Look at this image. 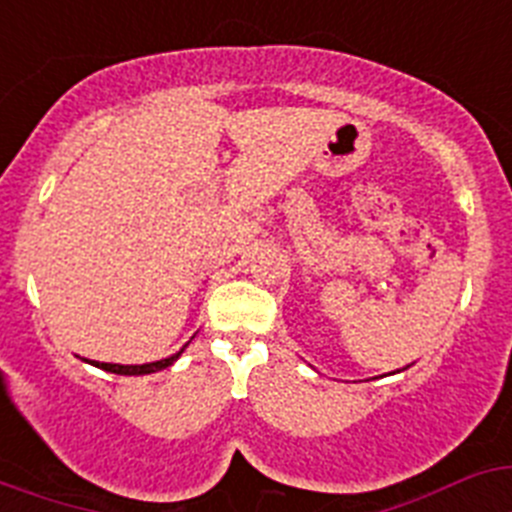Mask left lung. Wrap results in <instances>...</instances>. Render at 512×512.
<instances>
[{"instance_id": "1", "label": "left lung", "mask_w": 512, "mask_h": 512, "mask_svg": "<svg viewBox=\"0 0 512 512\" xmlns=\"http://www.w3.org/2000/svg\"><path fill=\"white\" fill-rule=\"evenodd\" d=\"M397 372H400V369H397Z\"/></svg>"}]
</instances>
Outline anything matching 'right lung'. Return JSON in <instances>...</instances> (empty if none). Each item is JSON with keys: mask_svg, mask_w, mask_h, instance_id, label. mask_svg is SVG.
Instances as JSON below:
<instances>
[{"mask_svg": "<svg viewBox=\"0 0 512 512\" xmlns=\"http://www.w3.org/2000/svg\"><path fill=\"white\" fill-rule=\"evenodd\" d=\"M189 343H184V348H187ZM182 351H176L174 356H169V359H161V361H151V364H107V361H89L92 366H97V369H104V372H112V374H122V377H140V374H153V372H161V369H166V366L174 364L179 356L184 354Z\"/></svg>", "mask_w": 512, "mask_h": 512, "instance_id": "obj_1", "label": "right lung"}]
</instances>
